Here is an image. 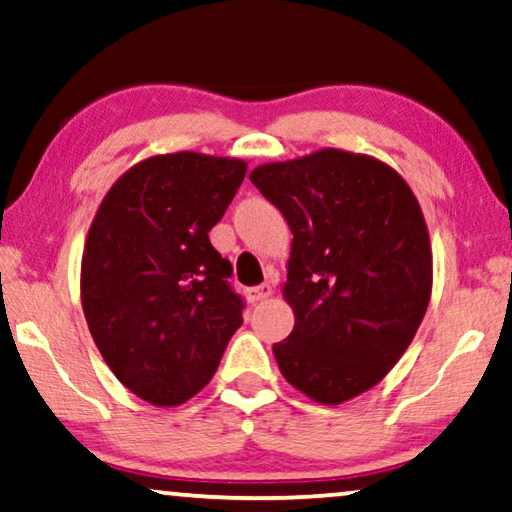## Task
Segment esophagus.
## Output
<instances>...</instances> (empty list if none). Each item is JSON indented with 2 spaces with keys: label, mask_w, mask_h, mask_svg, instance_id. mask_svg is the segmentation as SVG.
<instances>
[{
  "label": "esophagus",
  "mask_w": 512,
  "mask_h": 512,
  "mask_svg": "<svg viewBox=\"0 0 512 512\" xmlns=\"http://www.w3.org/2000/svg\"><path fill=\"white\" fill-rule=\"evenodd\" d=\"M271 295H274V288H271L269 283H262V285H257V288H250L248 292H245V297H248V302H252V304L264 302V299H269Z\"/></svg>",
  "instance_id": "34e87169"
}]
</instances>
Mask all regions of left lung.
Returning a JSON list of instances; mask_svg holds the SVG:
<instances>
[{
  "label": "left lung",
  "mask_w": 512,
  "mask_h": 512,
  "mask_svg": "<svg viewBox=\"0 0 512 512\" xmlns=\"http://www.w3.org/2000/svg\"><path fill=\"white\" fill-rule=\"evenodd\" d=\"M250 182L292 231L281 374L320 405L370 391L403 358L431 302L433 252L421 206L388 163L318 149L257 166Z\"/></svg>",
  "instance_id": "8db88e82"
}]
</instances>
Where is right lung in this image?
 Returning <instances> with one entry per match:
<instances>
[{
	"label": "right lung",
	"mask_w": 512,
	"mask_h": 512,
	"mask_svg": "<svg viewBox=\"0 0 512 512\" xmlns=\"http://www.w3.org/2000/svg\"><path fill=\"white\" fill-rule=\"evenodd\" d=\"M248 163L156 154L114 182L88 229L81 306L91 337L128 391L156 407L187 403L213 379L243 323L229 260L208 231Z\"/></svg>",
	"instance_id": "obj_1"
}]
</instances>
